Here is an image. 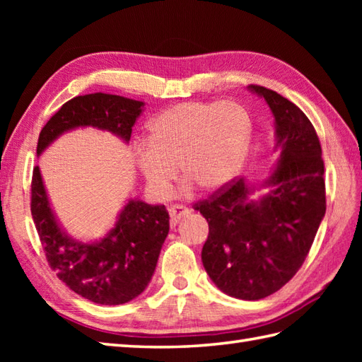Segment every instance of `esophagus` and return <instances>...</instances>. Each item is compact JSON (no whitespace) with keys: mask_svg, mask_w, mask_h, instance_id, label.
<instances>
[{"mask_svg":"<svg viewBox=\"0 0 362 362\" xmlns=\"http://www.w3.org/2000/svg\"><path fill=\"white\" fill-rule=\"evenodd\" d=\"M187 214H189V210L187 209L185 205L182 204H175L169 206V216H171V224L175 226L182 218H185Z\"/></svg>","mask_w":362,"mask_h":362,"instance_id":"obj_1","label":"esophagus"}]
</instances>
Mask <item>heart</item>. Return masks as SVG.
<instances>
[{"label":"heart","instance_id":"obj_1","mask_svg":"<svg viewBox=\"0 0 362 362\" xmlns=\"http://www.w3.org/2000/svg\"><path fill=\"white\" fill-rule=\"evenodd\" d=\"M252 138L249 113L235 103H182L148 126V143L135 148V163L153 196L166 197L182 174L206 191L240 173Z\"/></svg>","mask_w":362,"mask_h":362}]
</instances>
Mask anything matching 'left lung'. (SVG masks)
<instances>
[{"mask_svg": "<svg viewBox=\"0 0 362 362\" xmlns=\"http://www.w3.org/2000/svg\"><path fill=\"white\" fill-rule=\"evenodd\" d=\"M275 117L279 166L259 201L243 179H232L193 209L209 222L202 263L216 286L241 300L283 288L302 267L325 216L324 160L308 117L274 90L249 86Z\"/></svg>", "mask_w": 362, "mask_h": 362, "instance_id": "8db88e82", "label": "left lung"}]
</instances>
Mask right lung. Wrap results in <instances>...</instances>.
I'll return each mask as SVG.
<instances>
[{
  "label": "right lung",
  "mask_w": 362,
  "mask_h": 362,
  "mask_svg": "<svg viewBox=\"0 0 362 362\" xmlns=\"http://www.w3.org/2000/svg\"><path fill=\"white\" fill-rule=\"evenodd\" d=\"M143 105L117 95L76 96L42 129L37 156L60 134L82 126L109 130L129 141ZM30 213L49 267L76 294L99 305H122L141 294L169 232L165 205L129 201L103 241L83 244L71 240L54 218L38 166L30 182Z\"/></svg>",
  "instance_id": "1"
}]
</instances>
